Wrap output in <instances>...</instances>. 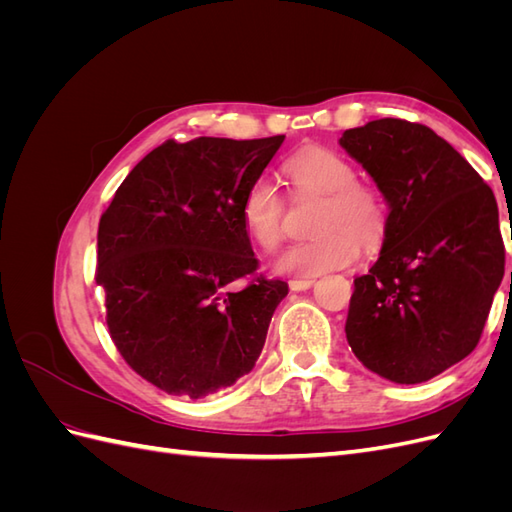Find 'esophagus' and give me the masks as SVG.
<instances>
[{
    "label": "esophagus",
    "instance_id": "esophagus-1",
    "mask_svg": "<svg viewBox=\"0 0 512 512\" xmlns=\"http://www.w3.org/2000/svg\"><path fill=\"white\" fill-rule=\"evenodd\" d=\"M316 284V280H312V277H307V280H290L288 286L292 292H301V290H307L312 288Z\"/></svg>",
    "mask_w": 512,
    "mask_h": 512
}]
</instances>
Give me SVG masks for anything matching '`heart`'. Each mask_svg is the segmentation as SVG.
I'll return each mask as SVG.
<instances>
[{
	"label": "heart",
	"mask_w": 512,
	"mask_h": 512,
	"mask_svg": "<svg viewBox=\"0 0 512 512\" xmlns=\"http://www.w3.org/2000/svg\"><path fill=\"white\" fill-rule=\"evenodd\" d=\"M284 175L301 194H320L314 239L297 241L273 260L284 275L314 277L342 269L361 254V247H376L389 226V203L374 185L363 183L356 166L335 149L312 145L290 156ZM286 200L267 177L254 179L241 200V220L250 239L262 250H273L284 237Z\"/></svg>",
	"instance_id": "obj_1"
}]
</instances>
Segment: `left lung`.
<instances>
[{
  "label": "left lung",
  "instance_id": "obj_1",
  "mask_svg": "<svg viewBox=\"0 0 512 512\" xmlns=\"http://www.w3.org/2000/svg\"><path fill=\"white\" fill-rule=\"evenodd\" d=\"M339 145L389 203L380 258L354 280L348 344L386 380L425 382L483 335L506 260L498 203L468 160L421 123L376 119L346 130Z\"/></svg>",
  "mask_w": 512,
  "mask_h": 512
}]
</instances>
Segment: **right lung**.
I'll list each match as a JSON object with an SVG mask.
<instances>
[{
  "label": "right lung",
  "instance_id": "add662e5",
  "mask_svg": "<svg viewBox=\"0 0 512 512\" xmlns=\"http://www.w3.org/2000/svg\"><path fill=\"white\" fill-rule=\"evenodd\" d=\"M284 138L166 141L102 213L96 284L108 331L123 361L168 395L232 386L265 346L288 284L256 275L241 200Z\"/></svg>",
  "mask_w": 512,
  "mask_h": 512
}]
</instances>
